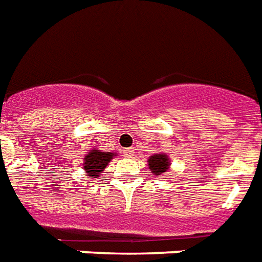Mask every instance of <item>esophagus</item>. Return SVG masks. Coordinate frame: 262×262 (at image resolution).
I'll return each instance as SVG.
<instances>
[{
    "instance_id": "obj_1",
    "label": "esophagus",
    "mask_w": 262,
    "mask_h": 262,
    "mask_svg": "<svg viewBox=\"0 0 262 262\" xmlns=\"http://www.w3.org/2000/svg\"><path fill=\"white\" fill-rule=\"evenodd\" d=\"M124 157L134 158V148H126V150H124Z\"/></svg>"
}]
</instances>
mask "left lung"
Returning a JSON list of instances; mask_svg holds the SVG:
<instances>
[{
    "label": "left lung",
    "mask_w": 262,
    "mask_h": 262,
    "mask_svg": "<svg viewBox=\"0 0 262 262\" xmlns=\"http://www.w3.org/2000/svg\"><path fill=\"white\" fill-rule=\"evenodd\" d=\"M148 167L154 175H163L170 168V158L165 152H155L148 158Z\"/></svg>",
    "instance_id": "1"
}]
</instances>
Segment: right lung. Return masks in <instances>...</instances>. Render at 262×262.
<instances>
[{"instance_id": "obj_1", "label": "right lung", "mask_w": 262, "mask_h": 262, "mask_svg": "<svg viewBox=\"0 0 262 262\" xmlns=\"http://www.w3.org/2000/svg\"><path fill=\"white\" fill-rule=\"evenodd\" d=\"M115 157H118V154L115 152H107V151H101L99 148L90 150L88 154H85L84 157V171L87 172V177L90 178H99L108 163L111 162V159H114Z\"/></svg>"}]
</instances>
